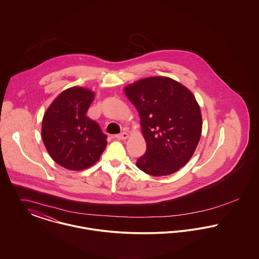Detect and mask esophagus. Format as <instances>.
<instances>
[{
  "label": "esophagus",
  "mask_w": 259,
  "mask_h": 259,
  "mask_svg": "<svg viewBox=\"0 0 259 259\" xmlns=\"http://www.w3.org/2000/svg\"><path fill=\"white\" fill-rule=\"evenodd\" d=\"M128 137H129V134L126 133V132L120 133V134H118V135L115 136L116 139H118V140H126Z\"/></svg>",
  "instance_id": "obj_1"
}]
</instances>
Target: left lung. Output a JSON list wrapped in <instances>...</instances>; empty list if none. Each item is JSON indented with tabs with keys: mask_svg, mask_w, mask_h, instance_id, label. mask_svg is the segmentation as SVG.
<instances>
[{
	"mask_svg": "<svg viewBox=\"0 0 259 259\" xmlns=\"http://www.w3.org/2000/svg\"><path fill=\"white\" fill-rule=\"evenodd\" d=\"M140 116L147 144L136 166L151 176L179 171L193 157L201 139V108L193 92L167 76H151L124 87Z\"/></svg>",
	"mask_w": 259,
	"mask_h": 259,
	"instance_id": "8db88e82",
	"label": "left lung"
}]
</instances>
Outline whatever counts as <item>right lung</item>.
Returning <instances> with one entry per match:
<instances>
[{"instance_id": "add662e5", "label": "right lung", "mask_w": 259, "mask_h": 259, "mask_svg": "<svg viewBox=\"0 0 259 259\" xmlns=\"http://www.w3.org/2000/svg\"><path fill=\"white\" fill-rule=\"evenodd\" d=\"M95 93L85 87H69L58 94L44 114L41 138L59 166L82 171L99 161L107 136L87 116Z\"/></svg>"}]
</instances>
